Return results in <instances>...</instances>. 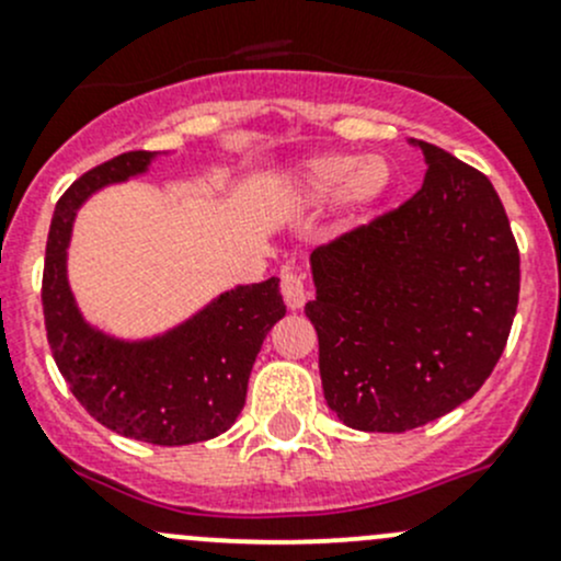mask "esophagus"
Returning a JSON list of instances; mask_svg holds the SVG:
<instances>
[{"label": "esophagus", "mask_w": 561, "mask_h": 561, "mask_svg": "<svg viewBox=\"0 0 561 561\" xmlns=\"http://www.w3.org/2000/svg\"><path fill=\"white\" fill-rule=\"evenodd\" d=\"M282 296H285L287 309H301L307 304L309 290H307V282L298 271L285 268L282 271Z\"/></svg>", "instance_id": "34e87169"}]
</instances>
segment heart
<instances>
[{
  "label": "heart",
  "instance_id": "obj_1",
  "mask_svg": "<svg viewBox=\"0 0 561 561\" xmlns=\"http://www.w3.org/2000/svg\"><path fill=\"white\" fill-rule=\"evenodd\" d=\"M390 168L377 157L360 162L355 154L309 157L293 171V201L320 206L342 192L344 211L360 214L386 195Z\"/></svg>",
  "mask_w": 561,
  "mask_h": 561
}]
</instances>
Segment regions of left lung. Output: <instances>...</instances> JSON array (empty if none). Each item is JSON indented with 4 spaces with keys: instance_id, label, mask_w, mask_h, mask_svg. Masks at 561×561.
Segmentation results:
<instances>
[{
    "instance_id": "obj_1",
    "label": "left lung",
    "mask_w": 561,
    "mask_h": 561,
    "mask_svg": "<svg viewBox=\"0 0 561 561\" xmlns=\"http://www.w3.org/2000/svg\"><path fill=\"white\" fill-rule=\"evenodd\" d=\"M410 144L428 165L421 190L309 257L322 393L358 432H410L472 399L518 307L522 257L491 181Z\"/></svg>"
}]
</instances>
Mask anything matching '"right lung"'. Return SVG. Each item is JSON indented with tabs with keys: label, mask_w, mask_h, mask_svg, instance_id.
I'll return each mask as SVG.
<instances>
[{
	"label": "right lung",
	"mask_w": 561,
	"mask_h": 561,
	"mask_svg": "<svg viewBox=\"0 0 561 561\" xmlns=\"http://www.w3.org/2000/svg\"><path fill=\"white\" fill-rule=\"evenodd\" d=\"M154 151H127L72 181L56 203L43 268L50 353L89 415L122 437L192 445L228 432L244 410L263 339L285 317L279 279L222 293L154 339L107 336L89 325L67 282V247L81 203L107 184L149 171Z\"/></svg>",
	"instance_id": "1"
}]
</instances>
